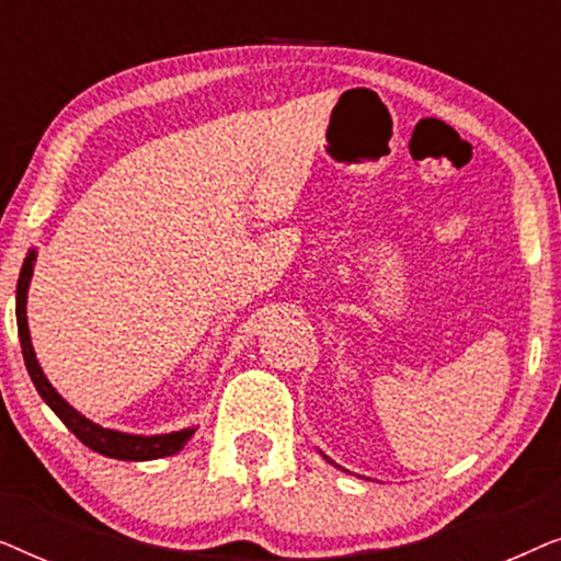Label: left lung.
Masks as SVG:
<instances>
[{
	"mask_svg": "<svg viewBox=\"0 0 561 561\" xmlns=\"http://www.w3.org/2000/svg\"><path fill=\"white\" fill-rule=\"evenodd\" d=\"M327 459H329V457H327ZM329 462H332V459H329Z\"/></svg>",
	"mask_w": 561,
	"mask_h": 561,
	"instance_id": "8db88e82",
	"label": "left lung"
}]
</instances>
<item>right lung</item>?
<instances>
[{
	"label": "right lung",
	"instance_id": "add662e5",
	"mask_svg": "<svg viewBox=\"0 0 561 561\" xmlns=\"http://www.w3.org/2000/svg\"><path fill=\"white\" fill-rule=\"evenodd\" d=\"M35 257L37 252L30 250L25 263H22L20 280H18V309H14V313H18L22 357H25L30 380H33V386L37 388V393H41L43 401L50 405L53 413H56V416L64 421L76 436H79V442H83L89 449H94L104 457L127 459V462H145V459L171 457L175 451H181L183 444L194 436L196 428H181V432L152 434V436L114 432V428H104L94 424V421H89L87 416H81V413L76 411L64 396H58V390L50 386V380L45 378L43 367L35 357L33 342H30V327H27V288H30V278H33Z\"/></svg>",
	"mask_w": 561,
	"mask_h": 561
}]
</instances>
